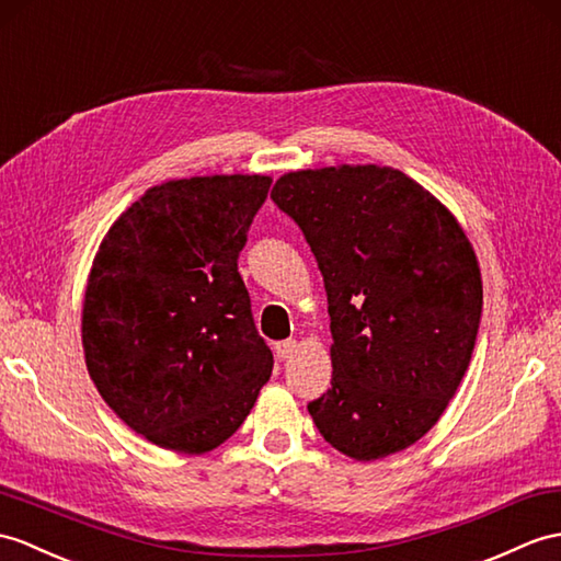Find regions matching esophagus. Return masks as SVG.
<instances>
[{
  "mask_svg": "<svg viewBox=\"0 0 561 561\" xmlns=\"http://www.w3.org/2000/svg\"><path fill=\"white\" fill-rule=\"evenodd\" d=\"M296 340H284V342H277L275 344V354H277V358L279 360H286V358H291L294 354H296Z\"/></svg>",
  "mask_w": 561,
  "mask_h": 561,
  "instance_id": "1",
  "label": "esophagus"
}]
</instances>
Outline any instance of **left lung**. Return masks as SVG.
I'll return each mask as SVG.
<instances>
[{
  "instance_id": "8db88e82",
  "label": "left lung",
  "mask_w": 561,
  "mask_h": 561,
  "mask_svg": "<svg viewBox=\"0 0 561 561\" xmlns=\"http://www.w3.org/2000/svg\"><path fill=\"white\" fill-rule=\"evenodd\" d=\"M270 198L301 227L328 291L332 387L308 403L312 423L356 461L411 447L471 363L483 310L471 241L392 167L301 169Z\"/></svg>"
}]
</instances>
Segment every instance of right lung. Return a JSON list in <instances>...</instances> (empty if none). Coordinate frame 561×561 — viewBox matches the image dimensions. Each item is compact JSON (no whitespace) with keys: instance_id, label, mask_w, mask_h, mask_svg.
Here are the masks:
<instances>
[{"instance_id":"1","label":"right lung","mask_w":561,"mask_h":561,"mask_svg":"<svg viewBox=\"0 0 561 561\" xmlns=\"http://www.w3.org/2000/svg\"><path fill=\"white\" fill-rule=\"evenodd\" d=\"M272 179L191 176L152 186L114 221L83 301L100 397L152 445L203 454L229 439L272 375L239 253Z\"/></svg>"}]
</instances>
